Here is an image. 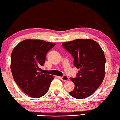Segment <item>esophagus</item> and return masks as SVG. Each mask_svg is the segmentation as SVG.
Wrapping results in <instances>:
<instances>
[{
    "label": "esophagus",
    "instance_id": "34e87169",
    "mask_svg": "<svg viewBox=\"0 0 120 120\" xmlns=\"http://www.w3.org/2000/svg\"><path fill=\"white\" fill-rule=\"evenodd\" d=\"M60 79L61 80H63V81H68V80H69V78H68V76L66 75H64L63 76H61V77H60Z\"/></svg>",
    "mask_w": 120,
    "mask_h": 120
}]
</instances>
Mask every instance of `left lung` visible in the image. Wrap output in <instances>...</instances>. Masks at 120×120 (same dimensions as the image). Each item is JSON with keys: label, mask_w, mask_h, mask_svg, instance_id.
<instances>
[{"label": "left lung", "mask_w": 120, "mask_h": 120, "mask_svg": "<svg viewBox=\"0 0 120 120\" xmlns=\"http://www.w3.org/2000/svg\"><path fill=\"white\" fill-rule=\"evenodd\" d=\"M62 45L74 57V65L80 70L76 78L71 96L82 99L90 96L102 82L105 77L106 59L104 51L92 39H78L63 42Z\"/></svg>", "instance_id": "obj_1"}]
</instances>
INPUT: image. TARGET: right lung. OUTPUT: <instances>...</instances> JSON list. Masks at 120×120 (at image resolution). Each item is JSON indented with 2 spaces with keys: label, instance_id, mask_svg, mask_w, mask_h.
Instances as JSON below:
<instances>
[{
  "label": "right lung",
  "instance_id": "obj_1",
  "mask_svg": "<svg viewBox=\"0 0 120 120\" xmlns=\"http://www.w3.org/2000/svg\"><path fill=\"white\" fill-rule=\"evenodd\" d=\"M55 43L27 39L19 42L11 55L10 69L14 80L29 96L39 98L45 95L54 76L39 72L47 53Z\"/></svg>",
  "mask_w": 120,
  "mask_h": 120
}]
</instances>
